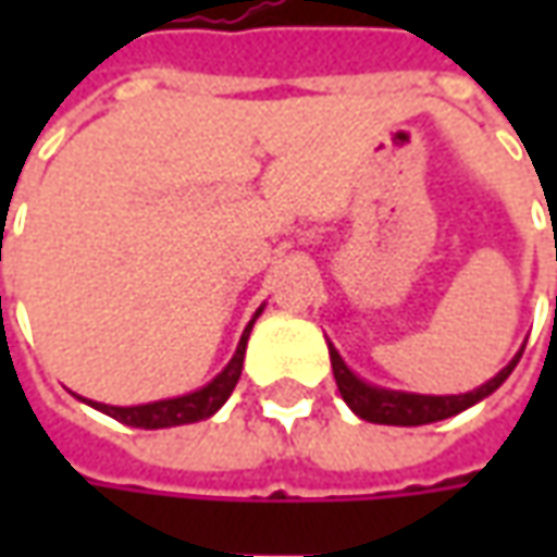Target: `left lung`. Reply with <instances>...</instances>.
<instances>
[{"mask_svg": "<svg viewBox=\"0 0 557 557\" xmlns=\"http://www.w3.org/2000/svg\"><path fill=\"white\" fill-rule=\"evenodd\" d=\"M524 354V347L518 350V356L505 366L496 377H490L486 384L468 391L459 396H431V394H406V391H391V387H377L362 381L359 374L341 359V354L334 350V344L329 341V356H332V372L337 381V391L344 396V403L354 409L356 416L372 421V424H396V428H418V424H431V421H443L471 409L474 403H481L493 391L503 387V381L511 374V369L518 366V359Z\"/></svg>", "mask_w": 557, "mask_h": 557, "instance_id": "obj_1", "label": "left lung"}]
</instances>
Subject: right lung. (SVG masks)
Segmentation results:
<instances>
[{"label":"right lung","mask_w":557,"mask_h":557,"mask_svg":"<svg viewBox=\"0 0 557 557\" xmlns=\"http://www.w3.org/2000/svg\"><path fill=\"white\" fill-rule=\"evenodd\" d=\"M263 312V307L253 312V319L247 322L245 334L235 347V354L228 359L223 372L216 374L210 384H203L198 391L183 396H170V399H158V403H141V406H108V403H96V399H83L89 403L92 409L104 412V416L117 418L129 428H145V431H158V428H176V424H191V421H201V418L216 416L223 409V403L232 396L238 377H242V369H245V350H247V337H250V329L257 322V315Z\"/></svg>","instance_id":"add662e5"}]
</instances>
